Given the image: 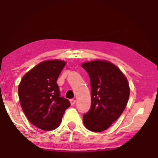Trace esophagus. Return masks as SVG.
Returning <instances> with one entry per match:
<instances>
[{
    "mask_svg": "<svg viewBox=\"0 0 158 158\" xmlns=\"http://www.w3.org/2000/svg\"><path fill=\"white\" fill-rule=\"evenodd\" d=\"M70 104H71V106H73V105L75 103V102H76V100L75 99H71L70 100Z\"/></svg>",
    "mask_w": 158,
    "mask_h": 158,
    "instance_id": "obj_1",
    "label": "esophagus"
}]
</instances>
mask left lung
Listing matches in <instances>:
<instances>
[{
	"label": "left lung",
	"mask_w": 158,
	"mask_h": 158,
	"mask_svg": "<svg viewBox=\"0 0 158 158\" xmlns=\"http://www.w3.org/2000/svg\"><path fill=\"white\" fill-rule=\"evenodd\" d=\"M90 77L91 107L84 114L87 129L98 132L106 130L123 113L128 100L130 88L126 77L113 63L94 60L82 64Z\"/></svg>",
	"instance_id": "obj_1"
}]
</instances>
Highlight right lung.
Returning a JSON list of instances; mask_svg holds the SVG:
<instances>
[{"label": "right lung", "mask_w": 158, "mask_h": 158, "mask_svg": "<svg viewBox=\"0 0 158 158\" xmlns=\"http://www.w3.org/2000/svg\"><path fill=\"white\" fill-rule=\"evenodd\" d=\"M65 63L46 60L38 64L23 77L18 96L25 115L32 124L43 130H52L60 125L70 101L61 97L58 83Z\"/></svg>", "instance_id": "add662e5"}]
</instances>
